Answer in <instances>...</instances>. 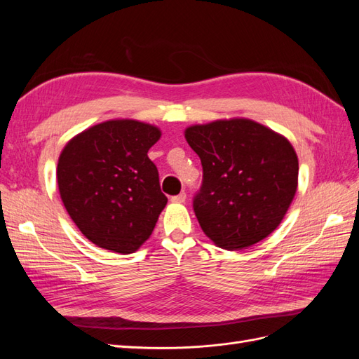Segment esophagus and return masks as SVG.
Masks as SVG:
<instances>
[{
	"instance_id": "obj_1",
	"label": "esophagus",
	"mask_w": 359,
	"mask_h": 359,
	"mask_svg": "<svg viewBox=\"0 0 359 359\" xmlns=\"http://www.w3.org/2000/svg\"><path fill=\"white\" fill-rule=\"evenodd\" d=\"M186 193H181V194H178V196H172L170 198V201L173 202V203H184L186 202Z\"/></svg>"
}]
</instances>
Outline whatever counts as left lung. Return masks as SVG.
Instances as JSON below:
<instances>
[{"label": "left lung", "mask_w": 359, "mask_h": 359, "mask_svg": "<svg viewBox=\"0 0 359 359\" xmlns=\"http://www.w3.org/2000/svg\"><path fill=\"white\" fill-rule=\"evenodd\" d=\"M184 136L203 168L193 202L203 233L232 252L273 233L298 189V156L289 139L248 118L193 124Z\"/></svg>", "instance_id": "1"}]
</instances>
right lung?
I'll list each match as a JSON object with an SVG mask.
<instances>
[{"label":"right lung","instance_id":"right-lung-1","mask_svg":"<svg viewBox=\"0 0 359 359\" xmlns=\"http://www.w3.org/2000/svg\"><path fill=\"white\" fill-rule=\"evenodd\" d=\"M161 130L115 118L73 136L58 157L57 182L70 219L85 238L114 253H135L168 203L148 149Z\"/></svg>","mask_w":359,"mask_h":359}]
</instances>
